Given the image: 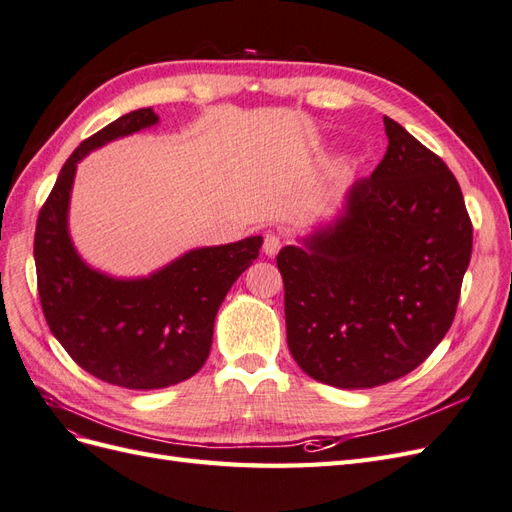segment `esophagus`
I'll return each instance as SVG.
<instances>
[{"mask_svg": "<svg viewBox=\"0 0 512 512\" xmlns=\"http://www.w3.org/2000/svg\"><path fill=\"white\" fill-rule=\"evenodd\" d=\"M282 247V239L275 235V232H267L265 241H262V252H265L269 258H273L277 252H280Z\"/></svg>", "mask_w": 512, "mask_h": 512, "instance_id": "34e87169", "label": "esophagus"}]
</instances>
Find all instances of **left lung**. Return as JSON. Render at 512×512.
Segmentation results:
<instances>
[{"mask_svg": "<svg viewBox=\"0 0 512 512\" xmlns=\"http://www.w3.org/2000/svg\"><path fill=\"white\" fill-rule=\"evenodd\" d=\"M384 130L389 149L337 218L277 254L292 359L337 389L421 365L451 329L472 256L455 175L391 117Z\"/></svg>", "mask_w": 512, "mask_h": 512, "instance_id": "8db88e82", "label": "left lung"}]
</instances>
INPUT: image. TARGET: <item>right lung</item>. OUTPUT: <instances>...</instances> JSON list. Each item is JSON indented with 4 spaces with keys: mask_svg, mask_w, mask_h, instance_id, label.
<instances>
[{
    "mask_svg": "<svg viewBox=\"0 0 512 512\" xmlns=\"http://www.w3.org/2000/svg\"><path fill=\"white\" fill-rule=\"evenodd\" d=\"M158 119L153 108H138L76 147L40 209L34 239L38 294L51 333L91 376L134 391L166 389L205 365L218 309L262 245V237H247L196 247L134 280L91 269L79 256L68 232L76 164Z\"/></svg>",
    "mask_w": 512,
    "mask_h": 512,
    "instance_id": "add662e5",
    "label": "right lung"
}]
</instances>
